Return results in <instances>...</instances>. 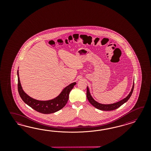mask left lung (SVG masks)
<instances>
[{"mask_svg": "<svg viewBox=\"0 0 151 151\" xmlns=\"http://www.w3.org/2000/svg\"><path fill=\"white\" fill-rule=\"evenodd\" d=\"M133 88H134V82L133 83L131 91L128 94V96H127L126 97H125L123 100L119 101V102H116L114 104H100V103L97 102L95 100L93 99V97H92L90 93L88 87L87 86V93H86L87 100H88L89 102L95 108L99 109V110H102V111H112V110H116L117 108L121 106L122 105L124 104L126 102L129 100V99L132 95V93L133 91Z\"/></svg>", "mask_w": 151, "mask_h": 151, "instance_id": "left-lung-1", "label": "left lung"}]
</instances>
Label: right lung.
Listing matches in <instances>:
<instances>
[{
    "label": "right lung",
    "mask_w": 151,
    "mask_h": 151,
    "mask_svg": "<svg viewBox=\"0 0 151 151\" xmlns=\"http://www.w3.org/2000/svg\"><path fill=\"white\" fill-rule=\"evenodd\" d=\"M18 75V88L19 93L23 101L31 107L34 110L44 114H49L54 113L62 109L66 105L69 100V93L76 82H73L68 86L65 87L63 91L57 97L54 99L47 101L37 100L34 99L24 91L22 87L20 79L19 77V70L17 71Z\"/></svg>",
    "instance_id": "obj_1"
}]
</instances>
